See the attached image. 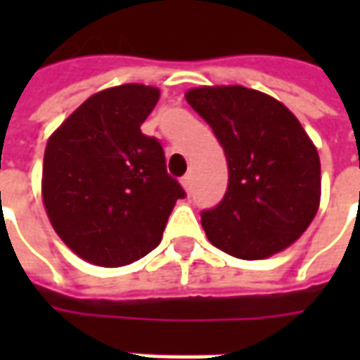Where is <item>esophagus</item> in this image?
I'll return each mask as SVG.
<instances>
[{
    "instance_id": "esophagus-1",
    "label": "esophagus",
    "mask_w": 360,
    "mask_h": 360,
    "mask_svg": "<svg viewBox=\"0 0 360 360\" xmlns=\"http://www.w3.org/2000/svg\"><path fill=\"white\" fill-rule=\"evenodd\" d=\"M181 185L185 187L187 193H191V191H193V175H185V177L181 179Z\"/></svg>"
}]
</instances>
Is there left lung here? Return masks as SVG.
<instances>
[{"label": "left lung", "mask_w": 360, "mask_h": 360, "mask_svg": "<svg viewBox=\"0 0 360 360\" xmlns=\"http://www.w3.org/2000/svg\"><path fill=\"white\" fill-rule=\"evenodd\" d=\"M185 98L227 158L226 195L200 214L212 245L243 260L287 249L320 204V158L299 119L276 98L245 86H200Z\"/></svg>", "instance_id": "1"}]
</instances>
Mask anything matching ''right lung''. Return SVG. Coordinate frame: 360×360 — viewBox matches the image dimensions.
<instances>
[{
  "label": "right lung",
  "instance_id": "right-lung-1",
  "mask_svg": "<svg viewBox=\"0 0 360 360\" xmlns=\"http://www.w3.org/2000/svg\"><path fill=\"white\" fill-rule=\"evenodd\" d=\"M158 98L144 84L102 90L48 141L44 206L56 233L86 262L115 268L146 257L185 198L160 141L141 131Z\"/></svg>",
  "mask_w": 360,
  "mask_h": 360
}]
</instances>
